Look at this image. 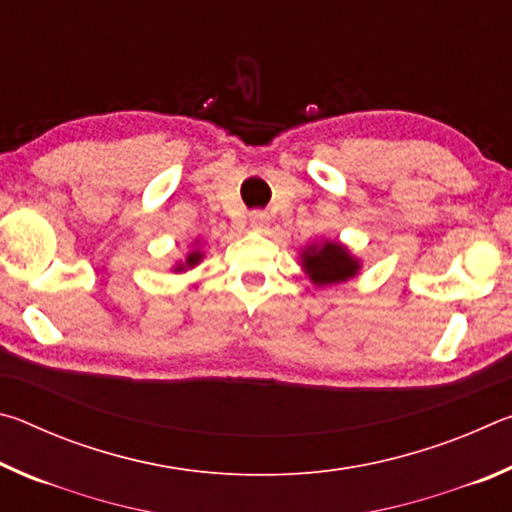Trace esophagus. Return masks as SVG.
<instances>
[{
    "instance_id": "34e87169",
    "label": "esophagus",
    "mask_w": 512,
    "mask_h": 512,
    "mask_svg": "<svg viewBox=\"0 0 512 512\" xmlns=\"http://www.w3.org/2000/svg\"><path fill=\"white\" fill-rule=\"evenodd\" d=\"M248 221H250V228H253V230H264L268 221H271V216H268V212H264V210H255V212H250Z\"/></svg>"
}]
</instances>
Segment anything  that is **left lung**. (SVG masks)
Listing matches in <instances>:
<instances>
[{
  "instance_id": "obj_1",
  "label": "left lung",
  "mask_w": 512,
  "mask_h": 512,
  "mask_svg": "<svg viewBox=\"0 0 512 512\" xmlns=\"http://www.w3.org/2000/svg\"><path fill=\"white\" fill-rule=\"evenodd\" d=\"M302 266L316 284L343 282L359 271V262L341 244L311 246L302 255Z\"/></svg>"
}]
</instances>
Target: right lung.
Returning a JSON list of instances; mask_svg holds the SVG:
<instances>
[{
    "label": "right lung",
    "mask_w": 512,
    "mask_h": 512,
    "mask_svg": "<svg viewBox=\"0 0 512 512\" xmlns=\"http://www.w3.org/2000/svg\"><path fill=\"white\" fill-rule=\"evenodd\" d=\"M201 257H203L201 253H189V257H187V262H185V264H187V266H196L198 262H201ZM178 268H185V266H178Z\"/></svg>",
    "instance_id": "right-lung-1"
}]
</instances>
